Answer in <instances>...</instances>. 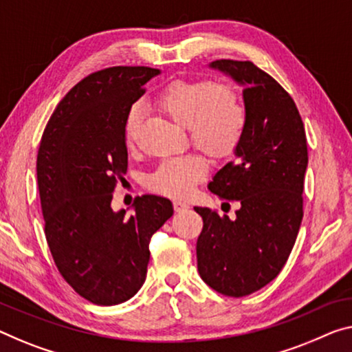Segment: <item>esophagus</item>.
Here are the masks:
<instances>
[{
	"label": "esophagus",
	"instance_id": "1",
	"mask_svg": "<svg viewBox=\"0 0 352 352\" xmlns=\"http://www.w3.org/2000/svg\"><path fill=\"white\" fill-rule=\"evenodd\" d=\"M173 208H175L176 212H181V210L188 209V203L184 201V199H175L173 201Z\"/></svg>",
	"mask_w": 352,
	"mask_h": 352
}]
</instances>
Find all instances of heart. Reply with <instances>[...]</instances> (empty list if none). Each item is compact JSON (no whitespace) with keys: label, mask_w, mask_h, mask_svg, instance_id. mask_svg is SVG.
Instances as JSON below:
<instances>
[{"label":"heart","mask_w":352,"mask_h":352,"mask_svg":"<svg viewBox=\"0 0 352 352\" xmlns=\"http://www.w3.org/2000/svg\"><path fill=\"white\" fill-rule=\"evenodd\" d=\"M155 104L173 121L187 127L192 142L212 157H228L239 148L247 131V108L234 86L212 80L175 82L166 86ZM143 120V105L133 104L124 118V142L131 148ZM206 175L198 155L166 159L148 176V186L166 197L184 198Z\"/></svg>","instance_id":"b5f03b06"}]
</instances>
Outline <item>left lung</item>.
Listing matches in <instances>:
<instances>
[{
	"mask_svg": "<svg viewBox=\"0 0 352 352\" xmlns=\"http://www.w3.org/2000/svg\"><path fill=\"white\" fill-rule=\"evenodd\" d=\"M210 67L244 88L248 121L237 159L208 186L219 198L239 201L236 219L193 208L203 219L198 272L220 294L242 297L272 282L293 250L304 217L307 137L293 97L269 74L234 59H217Z\"/></svg>",
	"mask_w": 352,
	"mask_h": 352,
	"instance_id": "1",
	"label": "left lung"
}]
</instances>
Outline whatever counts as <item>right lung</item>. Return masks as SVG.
<instances>
[{"label": "right lung", "instance_id": "obj_1", "mask_svg": "<svg viewBox=\"0 0 352 352\" xmlns=\"http://www.w3.org/2000/svg\"><path fill=\"white\" fill-rule=\"evenodd\" d=\"M159 69L97 70L59 102L37 153V186L45 237L59 274L86 300L118 305L142 288L149 241L173 215L168 198L142 195L135 212L111 209L127 171L124 118Z\"/></svg>", "mask_w": 352, "mask_h": 352}]
</instances>
